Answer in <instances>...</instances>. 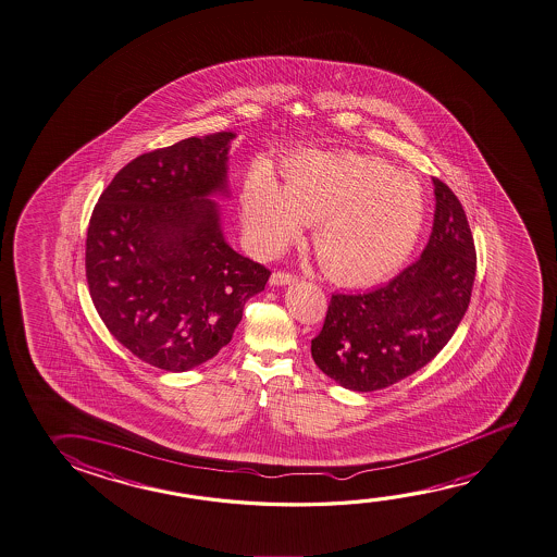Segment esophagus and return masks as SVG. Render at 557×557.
<instances>
[{
	"instance_id": "1",
	"label": "esophagus",
	"mask_w": 557,
	"mask_h": 557,
	"mask_svg": "<svg viewBox=\"0 0 557 557\" xmlns=\"http://www.w3.org/2000/svg\"><path fill=\"white\" fill-rule=\"evenodd\" d=\"M293 282H295V275L289 274V272H283V270L274 272L272 277H270V283H272V285H287V283Z\"/></svg>"
}]
</instances>
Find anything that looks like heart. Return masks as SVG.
Instances as JSON below:
<instances>
[{"label":"heart","mask_w":557,"mask_h":557,"mask_svg":"<svg viewBox=\"0 0 557 557\" xmlns=\"http://www.w3.org/2000/svg\"><path fill=\"white\" fill-rule=\"evenodd\" d=\"M243 210L260 247L274 252L314 223L312 248L337 282L369 283L408 258L428 215V196L413 174L374 157L305 153L283 166L282 188L256 171Z\"/></svg>","instance_id":"heart-1"}]
</instances>
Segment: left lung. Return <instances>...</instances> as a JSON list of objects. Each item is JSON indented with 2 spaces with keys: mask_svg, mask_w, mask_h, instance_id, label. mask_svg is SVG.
<instances>
[{
  "mask_svg": "<svg viewBox=\"0 0 557 557\" xmlns=\"http://www.w3.org/2000/svg\"><path fill=\"white\" fill-rule=\"evenodd\" d=\"M428 247L381 287L332 295L310 354L344 388L373 393L420 371L455 334L470 305L475 247L462 203L438 178Z\"/></svg>",
  "mask_w": 557,
  "mask_h": 557,
  "instance_id": "1",
  "label": "left lung"
}]
</instances>
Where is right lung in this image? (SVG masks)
Here are the masks:
<instances>
[{
	"label": "right lung",
	"instance_id": "1",
	"mask_svg": "<svg viewBox=\"0 0 557 557\" xmlns=\"http://www.w3.org/2000/svg\"><path fill=\"white\" fill-rule=\"evenodd\" d=\"M231 132L188 137L120 169L92 210L85 272L110 334L183 373L227 346L270 270L228 247L220 210Z\"/></svg>",
	"mask_w": 557,
	"mask_h": 557
}]
</instances>
